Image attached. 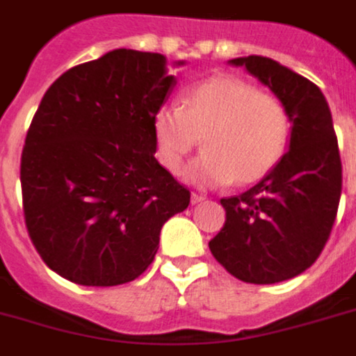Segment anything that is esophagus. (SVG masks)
<instances>
[{
	"instance_id": "obj_1",
	"label": "esophagus",
	"mask_w": 356,
	"mask_h": 356,
	"mask_svg": "<svg viewBox=\"0 0 356 356\" xmlns=\"http://www.w3.org/2000/svg\"><path fill=\"white\" fill-rule=\"evenodd\" d=\"M203 200H205V196H202V194H196V193L191 194V203H193V205H196V203H202Z\"/></svg>"
}]
</instances>
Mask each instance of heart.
<instances>
[{
	"mask_svg": "<svg viewBox=\"0 0 356 356\" xmlns=\"http://www.w3.org/2000/svg\"><path fill=\"white\" fill-rule=\"evenodd\" d=\"M158 162L178 175L196 145L207 149L185 169L198 187L254 184L281 160L290 118L277 99L236 75H214L184 91L181 106L165 104L153 117Z\"/></svg>",
	"mask_w": 356,
	"mask_h": 356,
	"instance_id": "b5f03b06",
	"label": "heart"
}]
</instances>
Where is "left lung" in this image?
I'll use <instances>...</instances> for the list:
<instances>
[{"label": "left lung", "instance_id": "obj_1", "mask_svg": "<svg viewBox=\"0 0 356 356\" xmlns=\"http://www.w3.org/2000/svg\"><path fill=\"white\" fill-rule=\"evenodd\" d=\"M265 84L290 118L288 153L247 193L223 198L227 221L209 248L234 277L273 284L321 256L342 191V163L326 97L312 81L263 56L230 59Z\"/></svg>", "mask_w": 356, "mask_h": 356}]
</instances>
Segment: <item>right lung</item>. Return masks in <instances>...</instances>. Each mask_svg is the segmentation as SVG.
<instances>
[{"instance_id": "add662e5", "label": "right lung", "mask_w": 356, "mask_h": 356, "mask_svg": "<svg viewBox=\"0 0 356 356\" xmlns=\"http://www.w3.org/2000/svg\"><path fill=\"white\" fill-rule=\"evenodd\" d=\"M176 83L162 54L117 48L70 68L42 97L21 191L33 247L60 277L133 281L153 263L163 223L189 207V191L154 158L153 117Z\"/></svg>"}]
</instances>
